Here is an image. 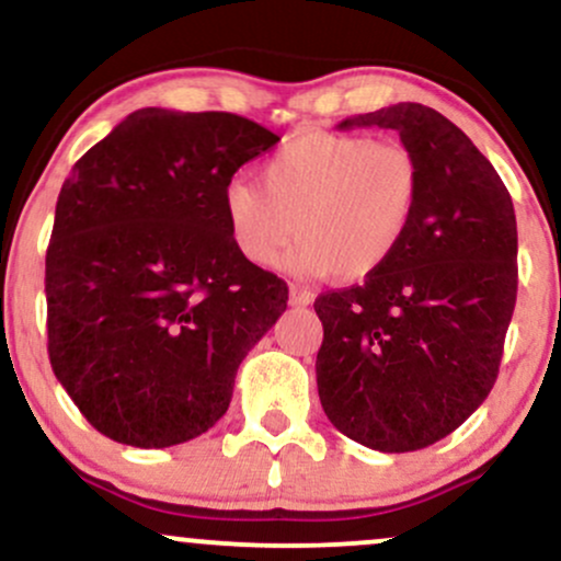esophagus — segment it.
Returning <instances> with one entry per match:
<instances>
[{"mask_svg":"<svg viewBox=\"0 0 561 561\" xmlns=\"http://www.w3.org/2000/svg\"><path fill=\"white\" fill-rule=\"evenodd\" d=\"M289 302H293V306H298V308L311 306L313 293H308V289H302L298 285H289Z\"/></svg>","mask_w":561,"mask_h":561,"instance_id":"obj_1","label":"esophagus"}]
</instances>
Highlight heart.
Here are the masks:
<instances>
[{"label": "heart", "mask_w": 561, "mask_h": 561, "mask_svg": "<svg viewBox=\"0 0 561 561\" xmlns=\"http://www.w3.org/2000/svg\"><path fill=\"white\" fill-rule=\"evenodd\" d=\"M424 192L420 160L398 141L302 131L263 160L261 186L231 179L221 208L231 244L253 266H289L353 282L401 250Z\"/></svg>", "instance_id": "1"}]
</instances>
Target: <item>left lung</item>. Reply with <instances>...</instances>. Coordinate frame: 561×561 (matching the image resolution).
Wrapping results in <instances>:
<instances>
[{"instance_id": "left-lung-1", "label": "left lung", "mask_w": 561, "mask_h": 561, "mask_svg": "<svg viewBox=\"0 0 561 561\" xmlns=\"http://www.w3.org/2000/svg\"><path fill=\"white\" fill-rule=\"evenodd\" d=\"M392 128L420 160L424 192L401 250L364 285L319 295L321 409L351 440L405 454L478 411L504 356L517 300V218L472 139L420 102L337 128Z\"/></svg>"}]
</instances>
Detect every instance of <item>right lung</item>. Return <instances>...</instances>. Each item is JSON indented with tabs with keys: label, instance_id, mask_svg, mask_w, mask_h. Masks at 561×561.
Masks as SVG:
<instances>
[{
	"label": "right lung",
	"instance_id": "obj_1",
	"mask_svg": "<svg viewBox=\"0 0 561 561\" xmlns=\"http://www.w3.org/2000/svg\"><path fill=\"white\" fill-rule=\"evenodd\" d=\"M276 141L234 113L141 107L73 165L47 248V351L96 433L169 448L227 414L287 285L237 253L221 195Z\"/></svg>",
	"mask_w": 561,
	"mask_h": 561
}]
</instances>
